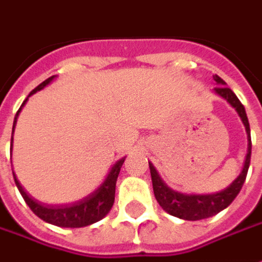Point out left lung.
<instances>
[{"label": "left lung", "instance_id": "obj_1", "mask_svg": "<svg viewBox=\"0 0 262 262\" xmlns=\"http://www.w3.org/2000/svg\"><path fill=\"white\" fill-rule=\"evenodd\" d=\"M213 78L219 85L217 88H214V92L233 106L235 112L238 113V116L241 118V122L246 126L248 150H247L244 166H243V170H241L238 177L224 190L217 191V193H210V194H184V193H180V191H176V190L170 188L166 183L163 182L160 174L155 169V166L149 162L153 191H155V197H156L157 203L160 204V207L166 213L171 214L174 217H179L182 220L197 221L203 220V219H208V217H213L217 213L223 211L224 208L228 207L234 201V199L237 197L239 190L243 187V184L246 182L247 171H248V167H250L251 135H250V123H248L246 109L238 100V98L235 96V93L230 88L224 86L226 82L221 79L219 75H214Z\"/></svg>", "mask_w": 262, "mask_h": 262}]
</instances>
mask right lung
Listing matches in <instances>:
<instances>
[{"label": "right lung", "instance_id": "1", "mask_svg": "<svg viewBox=\"0 0 262 262\" xmlns=\"http://www.w3.org/2000/svg\"><path fill=\"white\" fill-rule=\"evenodd\" d=\"M55 79L54 76H51L47 80H43L39 86H36L32 92L29 93L34 95L38 91H41L45 86H48L49 83ZM28 98L24 100V103L19 107V111L16 112V116L14 119V126H12V136H11V149H12V140H14V130H15L16 119L18 115L23 111V107L27 103ZM126 157H122L120 160L115 163L112 169L109 170V173L106 176L103 183L99 187L96 188L93 193L88 194L86 197L80 199V200L71 203V204H43L41 201L32 199L31 195L25 191L19 182L16 180L14 174V180L19 193L24 197L25 203L28 204V207L34 211L35 215H38L41 220L47 221L49 224H54L58 227H67V228H79V227L91 226L96 221L102 220L106 214L111 211L113 203H115V188H116V182H118L119 171L122 169V164L125 162Z\"/></svg>", "mask_w": 262, "mask_h": 262}]
</instances>
